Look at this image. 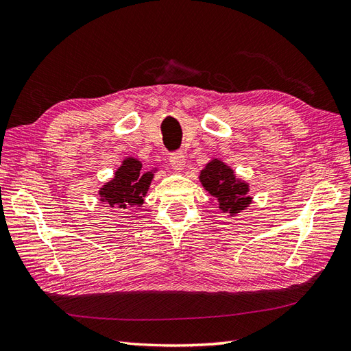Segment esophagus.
Wrapping results in <instances>:
<instances>
[{"label": "esophagus", "instance_id": "1", "mask_svg": "<svg viewBox=\"0 0 351 351\" xmlns=\"http://www.w3.org/2000/svg\"><path fill=\"white\" fill-rule=\"evenodd\" d=\"M169 164L174 169H183L186 165V155L183 152H174L169 156Z\"/></svg>", "mask_w": 351, "mask_h": 351}]
</instances>
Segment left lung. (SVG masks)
Masks as SVG:
<instances>
[{
  "mask_svg": "<svg viewBox=\"0 0 351 351\" xmlns=\"http://www.w3.org/2000/svg\"><path fill=\"white\" fill-rule=\"evenodd\" d=\"M199 182L206 192L215 197L221 214L237 217L253 202L249 195L250 184L240 178L234 169L221 158H212L199 174ZM214 205V202H210Z\"/></svg>",
  "mask_w": 351,
  "mask_h": 351,
  "instance_id": "8db88e82",
  "label": "left lung"
}]
</instances>
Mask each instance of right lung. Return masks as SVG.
I'll list each match as a JSON object with an SVG mask.
<instances>
[{
    "label": "right lung",
    "mask_w": 351,
    "mask_h": 351,
    "mask_svg": "<svg viewBox=\"0 0 351 351\" xmlns=\"http://www.w3.org/2000/svg\"><path fill=\"white\" fill-rule=\"evenodd\" d=\"M156 171V167L149 169L137 158L125 156L115 169L114 177L99 187V200L108 208L119 210L120 215H129L134 208L143 205Z\"/></svg>",
    "instance_id": "1"
}]
</instances>
